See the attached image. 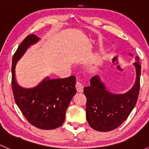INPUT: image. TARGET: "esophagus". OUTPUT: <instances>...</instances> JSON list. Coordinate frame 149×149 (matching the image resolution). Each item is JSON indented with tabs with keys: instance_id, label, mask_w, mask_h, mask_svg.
Here are the masks:
<instances>
[{
	"instance_id": "esophagus-1",
	"label": "esophagus",
	"mask_w": 149,
	"mask_h": 149,
	"mask_svg": "<svg viewBox=\"0 0 149 149\" xmlns=\"http://www.w3.org/2000/svg\"><path fill=\"white\" fill-rule=\"evenodd\" d=\"M76 90H77L78 92H83L84 91V86L82 85L80 81H77L76 84Z\"/></svg>"
}]
</instances>
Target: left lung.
I'll return each mask as SVG.
<instances>
[{"mask_svg":"<svg viewBox=\"0 0 149 149\" xmlns=\"http://www.w3.org/2000/svg\"><path fill=\"white\" fill-rule=\"evenodd\" d=\"M130 56H133L130 53ZM133 63L136 69V81L132 88L124 94H115L107 88L101 78H91L90 86L84 87L86 97V120L90 127L97 131L115 130L123 123L136 106L140 89L141 65L136 56Z\"/></svg>","mask_w":149,"mask_h":149,"instance_id":"1","label":"left lung"}]
</instances>
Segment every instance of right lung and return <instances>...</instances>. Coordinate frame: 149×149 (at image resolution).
<instances>
[{
    "instance_id": "obj_1",
    "label": "right lung",
    "mask_w": 149,
    "mask_h": 149,
    "mask_svg": "<svg viewBox=\"0 0 149 149\" xmlns=\"http://www.w3.org/2000/svg\"><path fill=\"white\" fill-rule=\"evenodd\" d=\"M40 40L35 34L23 40L12 60V89L16 104L32 125L42 130H52L65 121L66 109L76 92V77L50 79L47 76L36 86L24 88L16 79V66L30 46Z\"/></svg>"
}]
</instances>
